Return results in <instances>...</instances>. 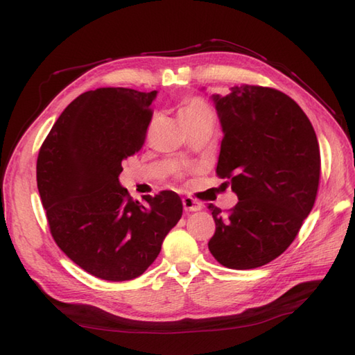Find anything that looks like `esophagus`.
<instances>
[{
  "label": "esophagus",
  "mask_w": 355,
  "mask_h": 355,
  "mask_svg": "<svg viewBox=\"0 0 355 355\" xmlns=\"http://www.w3.org/2000/svg\"><path fill=\"white\" fill-rule=\"evenodd\" d=\"M182 204H184L185 211H199V209L202 208L200 202H198L196 199H193V198H184Z\"/></svg>",
  "instance_id": "1"
}]
</instances>
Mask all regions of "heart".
Instances as JSON below:
<instances>
[{"mask_svg": "<svg viewBox=\"0 0 355 355\" xmlns=\"http://www.w3.org/2000/svg\"><path fill=\"white\" fill-rule=\"evenodd\" d=\"M209 114H213L211 107L208 105L205 99H202L199 96H190L184 99L178 110V116L182 125L193 124V122L209 116Z\"/></svg>", "mask_w": 355, "mask_h": 355, "instance_id": "b5f03b06", "label": "heart"}]
</instances>
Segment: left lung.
<instances>
[{"label":"left lung","mask_w":355,"mask_h":355,"mask_svg":"<svg viewBox=\"0 0 355 355\" xmlns=\"http://www.w3.org/2000/svg\"><path fill=\"white\" fill-rule=\"evenodd\" d=\"M213 95L222 124L216 173L239 202L209 204L216 223L208 250L231 270H252L279 257L314 207L320 150L313 125L294 99L271 87H231Z\"/></svg>","instance_id":"8db88e82"}]
</instances>
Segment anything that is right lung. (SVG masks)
<instances>
[{
    "label": "right lung",
    "instance_id": "add662e5",
    "mask_svg": "<svg viewBox=\"0 0 355 355\" xmlns=\"http://www.w3.org/2000/svg\"><path fill=\"white\" fill-rule=\"evenodd\" d=\"M156 92L103 87L66 107L40 148L36 182L64 254L92 276L139 277L182 216L175 191L139 204L119 184L122 161L146 142Z\"/></svg>",
    "mask_w": 355,
    "mask_h": 355
}]
</instances>
